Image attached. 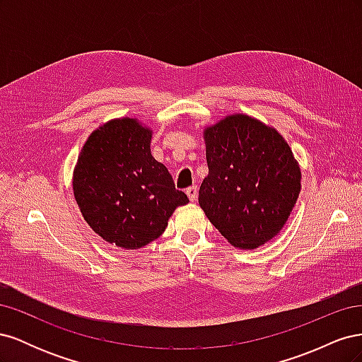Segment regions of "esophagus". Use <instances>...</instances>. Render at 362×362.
<instances>
[{
  "instance_id": "esophagus-1",
  "label": "esophagus",
  "mask_w": 362,
  "mask_h": 362,
  "mask_svg": "<svg viewBox=\"0 0 362 362\" xmlns=\"http://www.w3.org/2000/svg\"><path fill=\"white\" fill-rule=\"evenodd\" d=\"M187 196H189V199L192 201V202H194L196 199H198V185H192V187H189L187 189Z\"/></svg>"
}]
</instances>
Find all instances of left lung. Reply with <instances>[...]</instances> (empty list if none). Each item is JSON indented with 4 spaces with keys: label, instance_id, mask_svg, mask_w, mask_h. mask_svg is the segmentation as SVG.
Masks as SVG:
<instances>
[{
    "label": "left lung",
    "instance_id": "left-lung-1",
    "mask_svg": "<svg viewBox=\"0 0 362 362\" xmlns=\"http://www.w3.org/2000/svg\"><path fill=\"white\" fill-rule=\"evenodd\" d=\"M208 175L199 205L237 249L276 237L300 193L302 173L287 140L259 119L233 113L204 128Z\"/></svg>",
    "mask_w": 362,
    "mask_h": 362
}]
</instances>
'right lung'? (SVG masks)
<instances>
[{
  "mask_svg": "<svg viewBox=\"0 0 362 362\" xmlns=\"http://www.w3.org/2000/svg\"><path fill=\"white\" fill-rule=\"evenodd\" d=\"M151 127L137 117H116L93 129L72 173L74 198L93 231L127 250L157 240L178 206L168 168L151 154Z\"/></svg>",
  "mask_w": 362,
  "mask_h": 362,
  "instance_id": "add662e5",
  "label": "right lung"
}]
</instances>
